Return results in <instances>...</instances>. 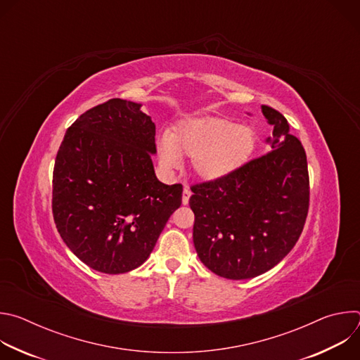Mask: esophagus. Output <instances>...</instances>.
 I'll return each mask as SVG.
<instances>
[{
  "label": "esophagus",
  "instance_id": "esophagus-1",
  "mask_svg": "<svg viewBox=\"0 0 360 360\" xmlns=\"http://www.w3.org/2000/svg\"><path fill=\"white\" fill-rule=\"evenodd\" d=\"M189 198H191V189H189L188 186H185V188H184V192H182V203H184V205H188Z\"/></svg>",
  "mask_w": 360,
  "mask_h": 360
}]
</instances>
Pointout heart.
<instances>
[{"label":"heart","instance_id":"1","mask_svg":"<svg viewBox=\"0 0 360 360\" xmlns=\"http://www.w3.org/2000/svg\"><path fill=\"white\" fill-rule=\"evenodd\" d=\"M253 148L250 127L222 118L185 120L175 131L164 129L157 139L158 161L167 174L178 171L186 155L192 157L195 174L205 181H217L236 171Z\"/></svg>","mask_w":360,"mask_h":360}]
</instances>
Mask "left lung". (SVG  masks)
Wrapping results in <instances>:
<instances>
[{
	"label": "left lung",
	"instance_id": "left-lung-1",
	"mask_svg": "<svg viewBox=\"0 0 360 360\" xmlns=\"http://www.w3.org/2000/svg\"><path fill=\"white\" fill-rule=\"evenodd\" d=\"M274 127L269 152L225 178L193 185V245L215 275L242 281L276 266L297 242L309 208V175L286 118L262 105Z\"/></svg>",
	"mask_w": 360,
	"mask_h": 360
}]
</instances>
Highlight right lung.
Returning <instances> with one entry per match:
<instances>
[{
	"label": "right lung",
	"mask_w": 360,
	"mask_h": 360,
	"mask_svg": "<svg viewBox=\"0 0 360 360\" xmlns=\"http://www.w3.org/2000/svg\"><path fill=\"white\" fill-rule=\"evenodd\" d=\"M141 107L114 98L91 108L57 153V229L79 261L102 274L141 266L182 202V185H165L153 171L155 124Z\"/></svg>",
	"instance_id": "1"
}]
</instances>
